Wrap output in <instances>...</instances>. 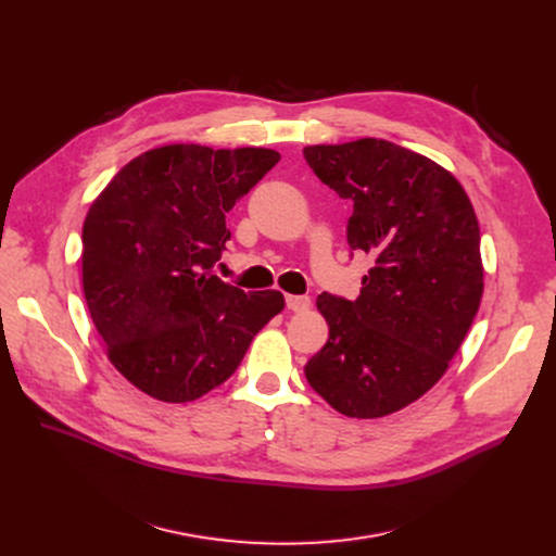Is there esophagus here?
I'll use <instances>...</instances> for the list:
<instances>
[{
	"mask_svg": "<svg viewBox=\"0 0 556 556\" xmlns=\"http://www.w3.org/2000/svg\"><path fill=\"white\" fill-rule=\"evenodd\" d=\"M286 305L292 312H305L309 307V296H296V294H288L286 296Z\"/></svg>",
	"mask_w": 556,
	"mask_h": 556,
	"instance_id": "obj_1",
	"label": "esophagus"
}]
</instances>
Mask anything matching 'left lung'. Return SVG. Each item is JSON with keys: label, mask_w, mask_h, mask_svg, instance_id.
<instances>
[{"label": "left lung", "mask_w": 556, "mask_h": 556, "mask_svg": "<svg viewBox=\"0 0 556 556\" xmlns=\"http://www.w3.org/2000/svg\"><path fill=\"white\" fill-rule=\"evenodd\" d=\"M309 169L352 202L348 242L376 262L356 301L319 294L330 339L309 387L350 418H382L446 371L484 292L480 224L462 185L427 155L378 138L303 149Z\"/></svg>", "instance_id": "obj_1"}]
</instances>
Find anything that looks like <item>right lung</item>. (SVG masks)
Here are the masks:
<instances>
[{
  "instance_id": "1",
  "label": "right lung",
  "mask_w": 556,
  "mask_h": 556,
  "mask_svg": "<svg viewBox=\"0 0 556 556\" xmlns=\"http://www.w3.org/2000/svg\"><path fill=\"white\" fill-rule=\"evenodd\" d=\"M264 147L167 144L127 163L84 222V292L112 365L163 403H191L242 363L279 290L213 275L226 213L277 163Z\"/></svg>"
}]
</instances>
